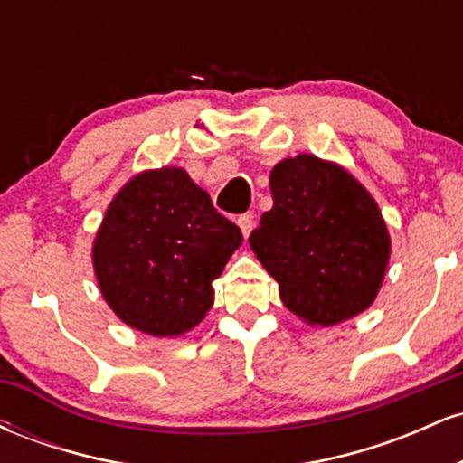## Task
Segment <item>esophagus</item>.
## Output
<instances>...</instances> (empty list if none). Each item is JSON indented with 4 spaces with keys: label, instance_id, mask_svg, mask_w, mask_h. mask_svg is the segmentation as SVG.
Returning <instances> with one entry per match:
<instances>
[{
    "label": "esophagus",
    "instance_id": "obj_1",
    "mask_svg": "<svg viewBox=\"0 0 463 463\" xmlns=\"http://www.w3.org/2000/svg\"><path fill=\"white\" fill-rule=\"evenodd\" d=\"M239 228H241V235H243V239H248L250 237V232H252V228H254V215L252 213H248V215H241L239 217Z\"/></svg>",
    "mask_w": 463,
    "mask_h": 463
}]
</instances>
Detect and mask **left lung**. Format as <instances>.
Wrapping results in <instances>:
<instances>
[{"instance_id":"left-lung-1","label":"left lung","mask_w":463,"mask_h":463,"mask_svg":"<svg viewBox=\"0 0 463 463\" xmlns=\"http://www.w3.org/2000/svg\"><path fill=\"white\" fill-rule=\"evenodd\" d=\"M274 206L250 248L279 283V296L309 326H333L374 302L392 239L379 204L348 169L298 154L269 174Z\"/></svg>"}]
</instances>
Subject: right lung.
<instances>
[{
    "instance_id": "1",
    "label": "right lung",
    "mask_w": 463,
    "mask_h": 463,
    "mask_svg": "<svg viewBox=\"0 0 463 463\" xmlns=\"http://www.w3.org/2000/svg\"><path fill=\"white\" fill-rule=\"evenodd\" d=\"M241 241L183 167L146 169L106 209L93 272L121 322L152 337H178L213 307V280Z\"/></svg>"
}]
</instances>
